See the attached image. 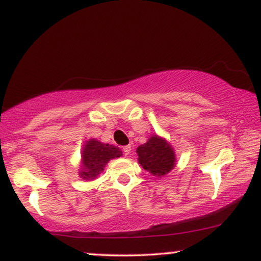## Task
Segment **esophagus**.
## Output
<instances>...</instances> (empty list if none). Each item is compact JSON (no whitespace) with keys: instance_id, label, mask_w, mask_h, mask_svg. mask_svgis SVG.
<instances>
[{"instance_id":"obj_1","label":"esophagus","mask_w":261,"mask_h":261,"mask_svg":"<svg viewBox=\"0 0 261 261\" xmlns=\"http://www.w3.org/2000/svg\"><path fill=\"white\" fill-rule=\"evenodd\" d=\"M130 152H131V146L130 145L124 146V147H122V153H124V155H128V154H130Z\"/></svg>"}]
</instances>
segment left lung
<instances>
[{
	"label": "left lung",
	"instance_id": "1",
	"mask_svg": "<svg viewBox=\"0 0 261 261\" xmlns=\"http://www.w3.org/2000/svg\"><path fill=\"white\" fill-rule=\"evenodd\" d=\"M139 163L155 176L166 175L175 166V153L167 140L153 135L136 149Z\"/></svg>",
	"mask_w": 261,
	"mask_h": 261
}]
</instances>
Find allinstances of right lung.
<instances>
[{"mask_svg":"<svg viewBox=\"0 0 261 261\" xmlns=\"http://www.w3.org/2000/svg\"><path fill=\"white\" fill-rule=\"evenodd\" d=\"M120 155H122V152L119 147L94 139L87 141L82 149V169L80 175L87 180L94 179L103 172L108 162Z\"/></svg>","mask_w":261,"mask_h":261,"instance_id":"right-lung-1","label":"right lung"}]
</instances>
